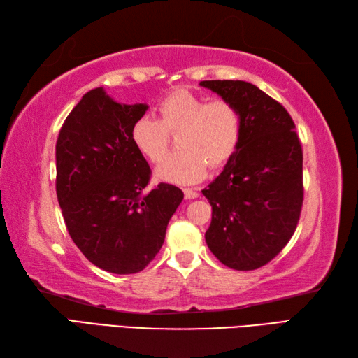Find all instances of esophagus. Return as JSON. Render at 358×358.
<instances>
[{
	"instance_id": "esophagus-1",
	"label": "esophagus",
	"mask_w": 358,
	"mask_h": 358,
	"mask_svg": "<svg viewBox=\"0 0 358 358\" xmlns=\"http://www.w3.org/2000/svg\"><path fill=\"white\" fill-rule=\"evenodd\" d=\"M183 192H185L186 200H192V199H196V196H199V191H196V189H192V187H185Z\"/></svg>"
}]
</instances>
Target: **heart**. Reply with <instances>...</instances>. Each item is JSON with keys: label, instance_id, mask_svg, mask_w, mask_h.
Segmentation results:
<instances>
[{"label": "heart", "instance_id": "1", "mask_svg": "<svg viewBox=\"0 0 358 358\" xmlns=\"http://www.w3.org/2000/svg\"><path fill=\"white\" fill-rule=\"evenodd\" d=\"M158 118L140 117L131 129L136 150L150 163H159L169 146L171 132H178V150L158 167V177L177 185H191L210 167H222L238 149L243 117L232 101H208L187 89L167 94L158 104Z\"/></svg>", "mask_w": 358, "mask_h": 358}]
</instances>
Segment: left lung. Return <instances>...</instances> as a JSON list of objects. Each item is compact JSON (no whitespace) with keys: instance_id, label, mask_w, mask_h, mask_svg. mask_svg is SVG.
Returning a JSON list of instances; mask_svg holds the SVG:
<instances>
[{"instance_id":"1","label":"left lung","mask_w":358,"mask_h":358,"mask_svg":"<svg viewBox=\"0 0 358 358\" xmlns=\"http://www.w3.org/2000/svg\"><path fill=\"white\" fill-rule=\"evenodd\" d=\"M200 86L241 112L238 149L203 189L212 206L208 246L224 266L254 271L268 264L294 235L303 206V150L289 112L246 81L210 80Z\"/></svg>"}]
</instances>
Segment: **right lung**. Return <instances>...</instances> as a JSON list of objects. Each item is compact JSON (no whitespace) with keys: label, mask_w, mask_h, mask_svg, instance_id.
<instances>
[{"label":"right lung","mask_w":358,"mask_h":358,"mask_svg":"<svg viewBox=\"0 0 358 358\" xmlns=\"http://www.w3.org/2000/svg\"><path fill=\"white\" fill-rule=\"evenodd\" d=\"M146 110L96 87L83 95L57 140V196L71 238L96 268L120 275L154 260L185 196L167 183L148 189L150 167L131 140Z\"/></svg>","instance_id":"obj_1"}]
</instances>
